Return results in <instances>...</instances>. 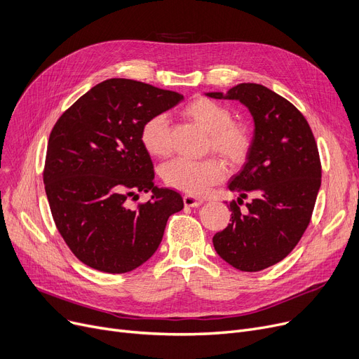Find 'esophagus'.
Instances as JSON below:
<instances>
[{"label":"esophagus","mask_w":359,"mask_h":359,"mask_svg":"<svg viewBox=\"0 0 359 359\" xmlns=\"http://www.w3.org/2000/svg\"><path fill=\"white\" fill-rule=\"evenodd\" d=\"M203 203L201 198H196L193 196H184V204L185 208H197Z\"/></svg>","instance_id":"obj_1"}]
</instances>
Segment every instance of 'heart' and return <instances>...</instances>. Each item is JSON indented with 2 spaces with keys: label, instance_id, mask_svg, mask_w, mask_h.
<instances>
[{
  "label": "heart",
  "instance_id": "heart-1",
  "mask_svg": "<svg viewBox=\"0 0 359 359\" xmlns=\"http://www.w3.org/2000/svg\"><path fill=\"white\" fill-rule=\"evenodd\" d=\"M181 114L209 133V147L229 162H240L250 147V133L241 123L232 121L231 111L209 97H194ZM140 142L153 158H165L170 151L169 123L162 114L147 118L140 130ZM166 185L190 196L206 194L213 185L224 181L226 170L215 158L191 161L175 158L161 170Z\"/></svg>",
  "mask_w": 359,
  "mask_h": 359
}]
</instances>
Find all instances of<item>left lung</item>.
Wrapping results in <instances>:
<instances>
[{"instance_id":"1","label":"left lung","mask_w":359,"mask_h":359,"mask_svg":"<svg viewBox=\"0 0 359 359\" xmlns=\"http://www.w3.org/2000/svg\"><path fill=\"white\" fill-rule=\"evenodd\" d=\"M236 99L254 119V139L247 162L229 182V190L248 194L249 212L229 203L231 224L215 233L216 252L232 267L260 271L283 260L309 226L321 185V163L314 134L305 116L280 95L255 83H241L208 93Z\"/></svg>"}]
</instances>
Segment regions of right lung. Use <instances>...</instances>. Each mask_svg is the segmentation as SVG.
Instances as JSON below:
<instances>
[{"instance_id": "1", "label": "right lung", "mask_w": 359, "mask_h": 359, "mask_svg": "<svg viewBox=\"0 0 359 359\" xmlns=\"http://www.w3.org/2000/svg\"><path fill=\"white\" fill-rule=\"evenodd\" d=\"M182 95L130 79H109L79 97L49 134L45 191L55 226L76 257L105 273H127L158 250L166 222L184 208L180 193L158 189L140 142L147 118ZM152 198L137 210L125 201Z\"/></svg>"}]
</instances>
